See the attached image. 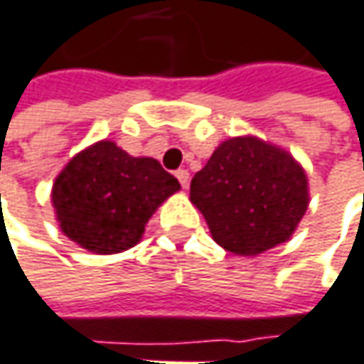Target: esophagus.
<instances>
[{"instance_id":"obj_1","label":"esophagus","mask_w":364,"mask_h":364,"mask_svg":"<svg viewBox=\"0 0 364 364\" xmlns=\"http://www.w3.org/2000/svg\"><path fill=\"white\" fill-rule=\"evenodd\" d=\"M176 178H178V182L182 184V188H188V182H191V173H188L186 169H178V171H176Z\"/></svg>"}]
</instances>
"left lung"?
Instances as JSON below:
<instances>
[{"label":"left lung","instance_id":"left-lung-1","mask_svg":"<svg viewBox=\"0 0 364 364\" xmlns=\"http://www.w3.org/2000/svg\"><path fill=\"white\" fill-rule=\"evenodd\" d=\"M191 200L220 247L255 257L296 230L309 205L306 176L277 146L252 136L230 139L195 173Z\"/></svg>","mask_w":364,"mask_h":364}]
</instances>
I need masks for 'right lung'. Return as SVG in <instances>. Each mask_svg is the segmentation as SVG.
Here are the masks:
<instances>
[{
    "instance_id": "obj_1",
    "label": "right lung",
    "mask_w": 364,
    "mask_h": 364,
    "mask_svg": "<svg viewBox=\"0 0 364 364\" xmlns=\"http://www.w3.org/2000/svg\"><path fill=\"white\" fill-rule=\"evenodd\" d=\"M180 188L157 159L130 157L112 141L78 153L53 184V207L68 238L92 252L134 247L155 209Z\"/></svg>"
}]
</instances>
